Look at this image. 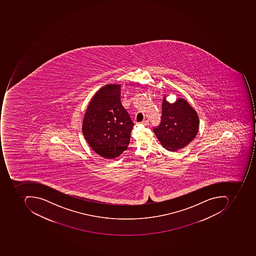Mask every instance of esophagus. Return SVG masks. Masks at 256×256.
<instances>
[{"label":"esophagus","mask_w":256,"mask_h":256,"mask_svg":"<svg viewBox=\"0 0 256 256\" xmlns=\"http://www.w3.org/2000/svg\"><path fill=\"white\" fill-rule=\"evenodd\" d=\"M142 124L144 126H148L149 124V120H144L143 122H142Z\"/></svg>","instance_id":"34e87169"}]
</instances>
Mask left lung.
I'll return each instance as SVG.
<instances>
[{
    "mask_svg": "<svg viewBox=\"0 0 256 256\" xmlns=\"http://www.w3.org/2000/svg\"><path fill=\"white\" fill-rule=\"evenodd\" d=\"M160 119V126L154 128L153 130L160 144L170 152L187 146L198 132L197 112L182 98L170 104L164 94Z\"/></svg>",
    "mask_w": 256,
    "mask_h": 256,
    "instance_id": "8db88e82",
    "label": "left lung"
}]
</instances>
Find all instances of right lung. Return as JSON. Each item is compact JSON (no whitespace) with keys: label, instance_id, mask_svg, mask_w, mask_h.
Here are the masks:
<instances>
[{"label":"right lung","instance_id":"1","mask_svg":"<svg viewBox=\"0 0 256 256\" xmlns=\"http://www.w3.org/2000/svg\"><path fill=\"white\" fill-rule=\"evenodd\" d=\"M134 126L120 102V86L109 84L89 102L82 124L84 137L96 153L104 158L118 157L127 149Z\"/></svg>","mask_w":256,"mask_h":256}]
</instances>
